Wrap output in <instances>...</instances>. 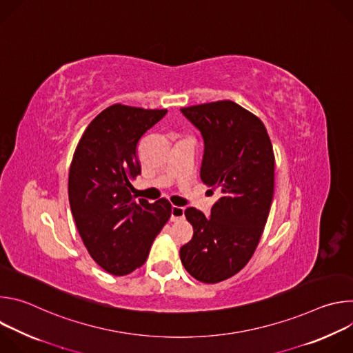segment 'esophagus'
<instances>
[{"label":"esophagus","instance_id":"esophagus-1","mask_svg":"<svg viewBox=\"0 0 353 353\" xmlns=\"http://www.w3.org/2000/svg\"><path fill=\"white\" fill-rule=\"evenodd\" d=\"M184 218V208H181V207H173L172 208V212H170V219L173 221V222H176V221H180V219H183Z\"/></svg>","mask_w":353,"mask_h":353}]
</instances>
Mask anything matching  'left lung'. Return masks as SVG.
Returning <instances> with one entry per match:
<instances>
[{"label":"left lung","instance_id":"8db88e82","mask_svg":"<svg viewBox=\"0 0 353 353\" xmlns=\"http://www.w3.org/2000/svg\"><path fill=\"white\" fill-rule=\"evenodd\" d=\"M181 113L204 139L201 180L221 196L210 216L184 211L194 234L180 248V260L196 281L216 283L237 274L261 239L274 195L272 143L263 121L232 100Z\"/></svg>","mask_w":353,"mask_h":353}]
</instances>
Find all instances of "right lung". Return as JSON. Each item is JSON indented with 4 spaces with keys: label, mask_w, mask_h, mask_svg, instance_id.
<instances>
[{
    "label": "right lung",
    "mask_w": 353,
    "mask_h": 353,
    "mask_svg": "<svg viewBox=\"0 0 353 353\" xmlns=\"http://www.w3.org/2000/svg\"><path fill=\"white\" fill-rule=\"evenodd\" d=\"M168 110L113 105L85 130L70 168L68 198L90 257L112 275L139 268L170 218L172 205L135 201L131 180L141 174L138 143Z\"/></svg>",
    "instance_id": "obj_1"
}]
</instances>
